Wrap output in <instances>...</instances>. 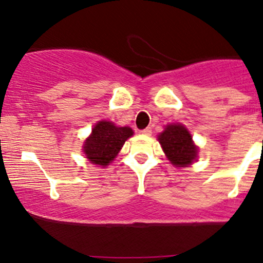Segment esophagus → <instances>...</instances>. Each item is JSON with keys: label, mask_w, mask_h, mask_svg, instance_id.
Wrapping results in <instances>:
<instances>
[{"label": "esophagus", "mask_w": 263, "mask_h": 263, "mask_svg": "<svg viewBox=\"0 0 263 263\" xmlns=\"http://www.w3.org/2000/svg\"><path fill=\"white\" fill-rule=\"evenodd\" d=\"M141 134H142V135H147V136H151V135H152V128H151V127H147V128L142 129V131H141Z\"/></svg>", "instance_id": "obj_1"}]
</instances>
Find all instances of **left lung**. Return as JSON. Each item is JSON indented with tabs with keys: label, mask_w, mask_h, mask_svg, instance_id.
<instances>
[{
	"label": "left lung",
	"mask_w": 263,
	"mask_h": 263,
	"mask_svg": "<svg viewBox=\"0 0 263 263\" xmlns=\"http://www.w3.org/2000/svg\"><path fill=\"white\" fill-rule=\"evenodd\" d=\"M159 143L168 159L176 167H186L197 158L198 148L192 136L182 125H170L158 136Z\"/></svg>",
	"instance_id": "left-lung-1"
}]
</instances>
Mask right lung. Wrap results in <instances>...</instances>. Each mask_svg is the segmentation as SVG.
I'll use <instances>...</instances> for the list:
<instances>
[{"label":"right lung","mask_w":263,"mask_h":263,"mask_svg":"<svg viewBox=\"0 0 263 263\" xmlns=\"http://www.w3.org/2000/svg\"><path fill=\"white\" fill-rule=\"evenodd\" d=\"M134 135L129 127H117L112 122L100 121L92 128V134L85 141L84 153L93 164L105 167L120 152L125 141Z\"/></svg>","instance_id":"right-lung-1"}]
</instances>
